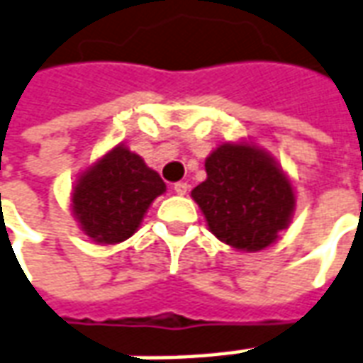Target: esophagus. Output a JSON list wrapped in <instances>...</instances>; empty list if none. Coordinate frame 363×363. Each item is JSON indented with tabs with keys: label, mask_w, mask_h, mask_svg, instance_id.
I'll return each instance as SVG.
<instances>
[{
	"label": "esophagus",
	"mask_w": 363,
	"mask_h": 363,
	"mask_svg": "<svg viewBox=\"0 0 363 363\" xmlns=\"http://www.w3.org/2000/svg\"><path fill=\"white\" fill-rule=\"evenodd\" d=\"M173 190L174 192H177V194H186V190H189V184H186V182H174V186H173Z\"/></svg>",
	"instance_id": "34e87169"
}]
</instances>
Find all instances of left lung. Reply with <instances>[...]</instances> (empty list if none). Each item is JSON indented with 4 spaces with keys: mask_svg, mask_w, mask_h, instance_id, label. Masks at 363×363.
Instances as JSON below:
<instances>
[{
    "mask_svg": "<svg viewBox=\"0 0 363 363\" xmlns=\"http://www.w3.org/2000/svg\"><path fill=\"white\" fill-rule=\"evenodd\" d=\"M206 181L192 190V199L220 242L242 252H259L291 222L295 192L265 151L224 143L206 159Z\"/></svg>",
    "mask_w": 363,
    "mask_h": 363,
    "instance_id": "left-lung-1",
    "label": "left lung"
}]
</instances>
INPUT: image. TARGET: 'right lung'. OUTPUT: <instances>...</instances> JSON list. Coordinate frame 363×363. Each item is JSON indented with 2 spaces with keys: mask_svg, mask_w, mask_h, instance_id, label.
<instances>
[{
  "mask_svg": "<svg viewBox=\"0 0 363 363\" xmlns=\"http://www.w3.org/2000/svg\"><path fill=\"white\" fill-rule=\"evenodd\" d=\"M163 192L161 177L120 145L78 179L72 210L94 242L118 243L135 234L149 204Z\"/></svg>",
  "mask_w": 363,
  "mask_h": 363,
  "instance_id": "right-lung-1",
  "label": "right lung"
}]
</instances>
